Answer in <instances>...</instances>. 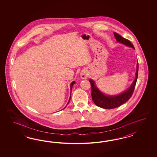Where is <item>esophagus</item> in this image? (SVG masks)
I'll return each mask as SVG.
<instances>
[{
    "label": "esophagus",
    "instance_id": "obj_1",
    "mask_svg": "<svg viewBox=\"0 0 157 157\" xmlns=\"http://www.w3.org/2000/svg\"><path fill=\"white\" fill-rule=\"evenodd\" d=\"M81 76L82 79H86V78L87 77V74L86 72H83L81 73Z\"/></svg>",
    "mask_w": 157,
    "mask_h": 157
}]
</instances>
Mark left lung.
Masks as SVG:
<instances>
[{
    "mask_svg": "<svg viewBox=\"0 0 157 157\" xmlns=\"http://www.w3.org/2000/svg\"><path fill=\"white\" fill-rule=\"evenodd\" d=\"M114 37L117 41L119 43L123 44L126 46L134 48L132 44L128 40L123 38L120 34L117 33H114ZM138 69L139 64L137 63L136 71V77L135 80L131 86L129 87L127 90L124 91L123 93L117 95H106L102 93L101 91L95 86V82L92 79H90L89 82L90 83L91 87V97L92 100L97 106L100 108L110 109L115 108H117L121 105L126 102L129 98L132 97L136 83L137 81L138 75Z\"/></svg>",
    "mask_w": 157,
    "mask_h": 157,
    "instance_id": "1",
    "label": "left lung"
}]
</instances>
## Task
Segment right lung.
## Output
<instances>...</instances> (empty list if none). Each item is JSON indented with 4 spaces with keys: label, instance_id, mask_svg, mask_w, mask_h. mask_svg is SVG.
Listing matches in <instances>:
<instances>
[{
    "label": "right lung",
    "instance_id": "right-lung-1",
    "mask_svg": "<svg viewBox=\"0 0 157 157\" xmlns=\"http://www.w3.org/2000/svg\"><path fill=\"white\" fill-rule=\"evenodd\" d=\"M75 81H74V82H72L71 83V85H70V89H71V93L72 88V86H73V85H74L75 84ZM70 99H71V96H70V100H69V101H68V103H67V105L69 104V102H70ZM67 105L66 106V107ZM66 107H65V108H66Z\"/></svg>",
    "mask_w": 157,
    "mask_h": 157
}]
</instances>
